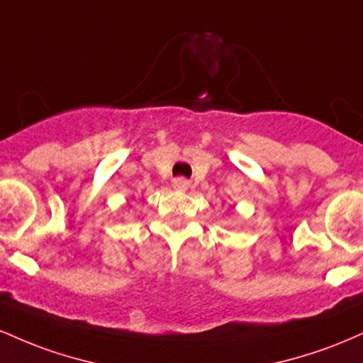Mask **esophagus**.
Returning a JSON list of instances; mask_svg holds the SVG:
<instances>
[{
    "instance_id": "1",
    "label": "esophagus",
    "mask_w": 363,
    "mask_h": 363,
    "mask_svg": "<svg viewBox=\"0 0 363 363\" xmlns=\"http://www.w3.org/2000/svg\"><path fill=\"white\" fill-rule=\"evenodd\" d=\"M172 184H174V189L186 191L187 187H189V181H187V179H184V177H177V179H174Z\"/></svg>"
}]
</instances>
